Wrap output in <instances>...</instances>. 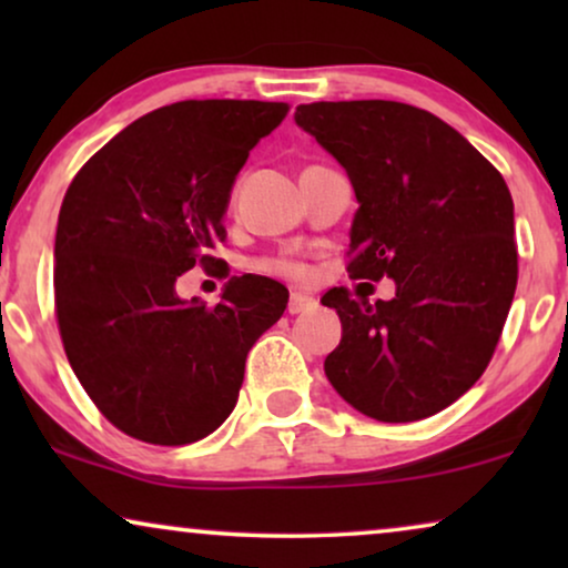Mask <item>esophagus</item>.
Listing matches in <instances>:
<instances>
[{
  "label": "esophagus",
  "mask_w": 568,
  "mask_h": 568,
  "mask_svg": "<svg viewBox=\"0 0 568 568\" xmlns=\"http://www.w3.org/2000/svg\"><path fill=\"white\" fill-rule=\"evenodd\" d=\"M313 307H315V300L307 297V294H300V292H292L290 302H286V310H290L292 315L307 313V310H313Z\"/></svg>",
  "instance_id": "1"
}]
</instances>
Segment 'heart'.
I'll list each match as a JSON object with an SVG mask.
<instances>
[{
  "instance_id": "heart-1",
  "label": "heart",
  "mask_w": 568,
  "mask_h": 568,
  "mask_svg": "<svg viewBox=\"0 0 568 568\" xmlns=\"http://www.w3.org/2000/svg\"><path fill=\"white\" fill-rule=\"evenodd\" d=\"M255 268L266 271V274H276V276H300L302 266L292 258H263L255 263Z\"/></svg>"
}]
</instances>
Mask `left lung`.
Returning <instances> with one entry per match:
<instances>
[{"label":"left lung","instance_id":"left-lung-1","mask_svg":"<svg viewBox=\"0 0 568 568\" xmlns=\"http://www.w3.org/2000/svg\"><path fill=\"white\" fill-rule=\"evenodd\" d=\"M294 121L348 173L356 209L348 276L395 282L393 300L323 305L341 317L325 375L387 424L439 414L491 362L517 290L515 204L499 170L463 134L395 100L297 105Z\"/></svg>","mask_w":568,"mask_h":568}]
</instances>
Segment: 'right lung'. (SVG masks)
Masks as SVG:
<instances>
[{
  "instance_id": "1",
  "label": "right lung",
  "mask_w": 568,
  "mask_h": 568,
  "mask_svg": "<svg viewBox=\"0 0 568 568\" xmlns=\"http://www.w3.org/2000/svg\"><path fill=\"white\" fill-rule=\"evenodd\" d=\"M286 103L181 100L98 150L61 201L53 294L67 359L100 414L150 445H191L237 403L245 356L290 292L235 276L220 305L175 282L214 266L235 175Z\"/></svg>"
}]
</instances>
